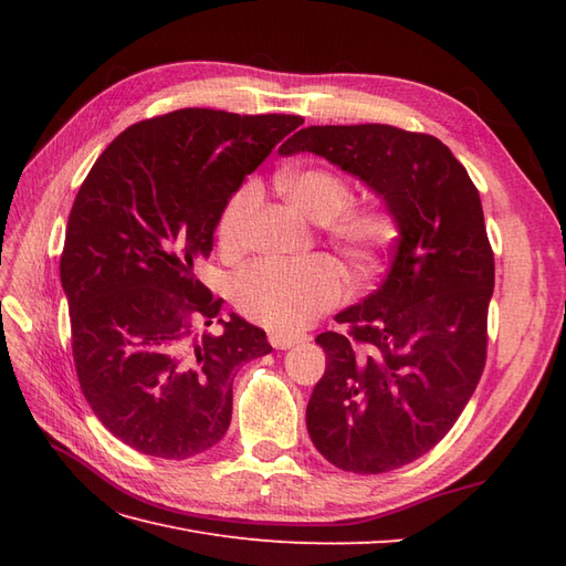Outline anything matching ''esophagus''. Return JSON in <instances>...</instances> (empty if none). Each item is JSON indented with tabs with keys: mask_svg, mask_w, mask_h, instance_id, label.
Returning <instances> with one entry per match:
<instances>
[{
	"mask_svg": "<svg viewBox=\"0 0 566 566\" xmlns=\"http://www.w3.org/2000/svg\"><path fill=\"white\" fill-rule=\"evenodd\" d=\"M306 337L304 335H290V333H271L269 335V342L273 349H290L300 345V342H304Z\"/></svg>",
	"mask_w": 566,
	"mask_h": 566,
	"instance_id": "34e87169",
	"label": "esophagus"
}]
</instances>
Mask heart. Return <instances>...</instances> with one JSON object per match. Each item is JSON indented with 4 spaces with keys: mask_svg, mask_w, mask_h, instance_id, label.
I'll use <instances>...</instances> for the list:
<instances>
[{
    "mask_svg": "<svg viewBox=\"0 0 566 566\" xmlns=\"http://www.w3.org/2000/svg\"><path fill=\"white\" fill-rule=\"evenodd\" d=\"M283 196L314 221H321L337 252L358 276H370L397 241L399 224L382 205L347 208V181L328 169H302L279 179ZM256 186L245 184L231 196L219 219V243L241 245L245 224L254 210ZM347 293L345 271L325 254L306 260H262L238 273L233 302L248 318L276 333H295L314 323Z\"/></svg>",
    "mask_w": 566,
    "mask_h": 566,
    "instance_id": "heart-1",
    "label": "heart"
}]
</instances>
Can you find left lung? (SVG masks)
Segmentation results:
<instances>
[{
    "instance_id": "left-lung-1",
    "label": "left lung",
    "mask_w": 566,
    "mask_h": 566,
    "mask_svg": "<svg viewBox=\"0 0 566 566\" xmlns=\"http://www.w3.org/2000/svg\"><path fill=\"white\" fill-rule=\"evenodd\" d=\"M279 153L325 158L397 217L385 281L335 316L349 335L316 337L306 430L345 472L403 468L447 437L484 370L495 269L479 191L449 146L389 125L304 127Z\"/></svg>"
}]
</instances>
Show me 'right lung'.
Masks as SVG:
<instances>
[{
  "label": "right lung",
  "instance_id": "add662e5",
  "mask_svg": "<svg viewBox=\"0 0 566 566\" xmlns=\"http://www.w3.org/2000/svg\"><path fill=\"white\" fill-rule=\"evenodd\" d=\"M300 115L181 108L136 123L101 153L65 229L61 285L84 399L134 451L193 458L227 434L233 378L271 352L193 262L231 196ZM219 324V334H200Z\"/></svg>",
  "mask_w": 566,
  "mask_h": 566
}]
</instances>
